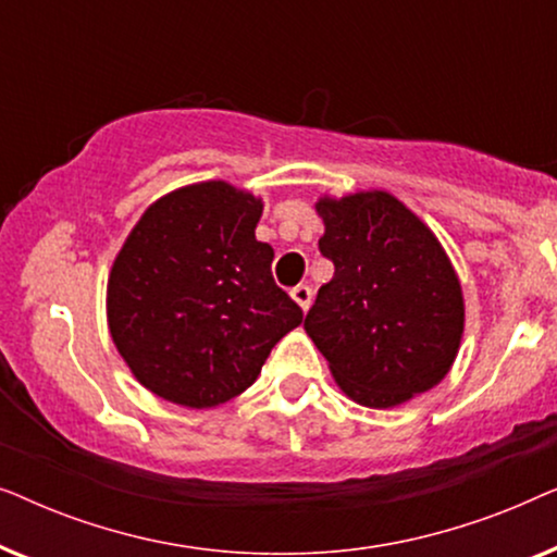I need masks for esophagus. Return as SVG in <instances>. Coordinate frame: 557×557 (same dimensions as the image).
<instances>
[{
  "mask_svg": "<svg viewBox=\"0 0 557 557\" xmlns=\"http://www.w3.org/2000/svg\"><path fill=\"white\" fill-rule=\"evenodd\" d=\"M292 299L299 304L304 311H307L311 307V288L309 286H294L292 288Z\"/></svg>",
  "mask_w": 557,
  "mask_h": 557,
  "instance_id": "obj_1",
  "label": "esophagus"
}]
</instances>
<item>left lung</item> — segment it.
I'll return each mask as SVG.
<instances>
[{"label": "left lung", "instance_id": "obj_1", "mask_svg": "<svg viewBox=\"0 0 557 557\" xmlns=\"http://www.w3.org/2000/svg\"><path fill=\"white\" fill-rule=\"evenodd\" d=\"M319 250L334 263L304 330L334 380L368 408H393L446 377L463 334V296L429 227L391 193L317 202Z\"/></svg>", "mask_w": 557, "mask_h": 557}]
</instances>
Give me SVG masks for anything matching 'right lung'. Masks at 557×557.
I'll list each match as a JSON object with an SVG mask.
<instances>
[{
    "mask_svg": "<svg viewBox=\"0 0 557 557\" xmlns=\"http://www.w3.org/2000/svg\"><path fill=\"white\" fill-rule=\"evenodd\" d=\"M263 202L212 180L144 212L109 276V330L134 377L185 408H215L256 383L301 307L256 240Z\"/></svg>",
    "mask_w": 557,
    "mask_h": 557,
    "instance_id": "right-lung-1",
    "label": "right lung"
}]
</instances>
